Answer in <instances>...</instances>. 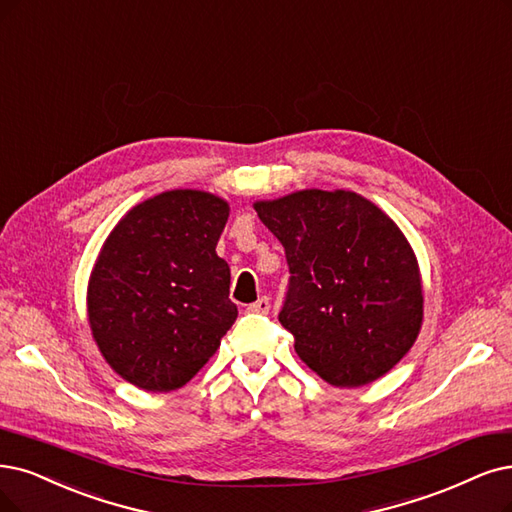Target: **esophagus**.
I'll return each instance as SVG.
<instances>
[{"label":"esophagus","instance_id":"1","mask_svg":"<svg viewBox=\"0 0 512 512\" xmlns=\"http://www.w3.org/2000/svg\"><path fill=\"white\" fill-rule=\"evenodd\" d=\"M246 310H249L251 314H268L270 312V299L268 297H259L255 304H251Z\"/></svg>","mask_w":512,"mask_h":512}]
</instances>
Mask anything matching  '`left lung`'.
<instances>
[{
    "mask_svg": "<svg viewBox=\"0 0 512 512\" xmlns=\"http://www.w3.org/2000/svg\"><path fill=\"white\" fill-rule=\"evenodd\" d=\"M255 211L285 246L291 276L278 320L301 361L337 388L388 373L424 316L418 259L396 223L344 189H304Z\"/></svg>",
    "mask_w": 512,
    "mask_h": 512,
    "instance_id": "obj_1",
    "label": "left lung"
}]
</instances>
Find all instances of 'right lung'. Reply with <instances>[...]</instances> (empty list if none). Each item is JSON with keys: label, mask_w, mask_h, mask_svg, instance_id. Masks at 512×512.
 I'll return each instance as SVG.
<instances>
[{"label": "right lung", "mask_w": 512, "mask_h": 512, "mask_svg": "<svg viewBox=\"0 0 512 512\" xmlns=\"http://www.w3.org/2000/svg\"><path fill=\"white\" fill-rule=\"evenodd\" d=\"M225 200L173 189L137 204L105 240L88 282V323L105 361L147 392L185 386L238 308L217 242Z\"/></svg>", "instance_id": "right-lung-1"}]
</instances>
